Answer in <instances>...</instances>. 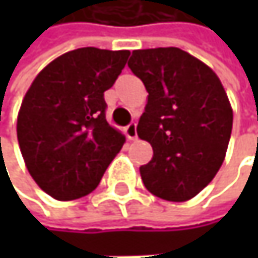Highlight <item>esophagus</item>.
I'll return each instance as SVG.
<instances>
[{
	"label": "esophagus",
	"instance_id": "34e87169",
	"mask_svg": "<svg viewBox=\"0 0 258 258\" xmlns=\"http://www.w3.org/2000/svg\"><path fill=\"white\" fill-rule=\"evenodd\" d=\"M125 136L128 140H136L137 139V125L136 122H131L128 127L125 128Z\"/></svg>",
	"mask_w": 258,
	"mask_h": 258
}]
</instances>
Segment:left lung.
<instances>
[{"mask_svg": "<svg viewBox=\"0 0 258 258\" xmlns=\"http://www.w3.org/2000/svg\"><path fill=\"white\" fill-rule=\"evenodd\" d=\"M131 72L148 91L137 136L151 143L140 167L149 192L169 202L197 196L220 170L233 125V109L215 72L178 47L133 50Z\"/></svg>", "mask_w": 258, "mask_h": 258, "instance_id": "1", "label": "left lung"}]
</instances>
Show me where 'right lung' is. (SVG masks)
Returning a JSON list of instances; mask_svg holds the SVG:
<instances>
[{
    "mask_svg": "<svg viewBox=\"0 0 258 258\" xmlns=\"http://www.w3.org/2000/svg\"><path fill=\"white\" fill-rule=\"evenodd\" d=\"M130 50L82 47L49 62L32 80L18 113V142L35 183L56 200L92 192L125 143L106 121L104 91Z\"/></svg>",
    "mask_w": 258,
    "mask_h": 258,
    "instance_id": "1",
    "label": "right lung"
}]
</instances>
